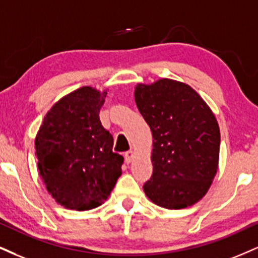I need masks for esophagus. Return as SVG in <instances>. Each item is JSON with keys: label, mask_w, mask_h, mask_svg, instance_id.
<instances>
[{"label": "esophagus", "mask_w": 258, "mask_h": 258, "mask_svg": "<svg viewBox=\"0 0 258 258\" xmlns=\"http://www.w3.org/2000/svg\"><path fill=\"white\" fill-rule=\"evenodd\" d=\"M133 157H135V151L130 150V151H127V153L125 154V160H126L127 163H131L132 160H133Z\"/></svg>", "instance_id": "obj_1"}]
</instances>
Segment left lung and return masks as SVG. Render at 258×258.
Here are the masks:
<instances>
[{
  "mask_svg": "<svg viewBox=\"0 0 258 258\" xmlns=\"http://www.w3.org/2000/svg\"><path fill=\"white\" fill-rule=\"evenodd\" d=\"M135 99L154 138L145 195L166 209L197 203L218 170L220 130L213 111L194 89L170 79L139 84Z\"/></svg>",
  "mask_w": 258,
  "mask_h": 258,
  "instance_id": "left-lung-1",
  "label": "left lung"
}]
</instances>
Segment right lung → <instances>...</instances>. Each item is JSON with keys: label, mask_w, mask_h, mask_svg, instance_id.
I'll list each match as a JSON object with an SVG mask.
<instances>
[{"label": "right lung", "mask_w": 258, "mask_h": 258, "mask_svg": "<svg viewBox=\"0 0 258 258\" xmlns=\"http://www.w3.org/2000/svg\"><path fill=\"white\" fill-rule=\"evenodd\" d=\"M105 95L84 86L64 96L48 111L36 137L39 174L67 209L99 207L121 175L123 157L113 151V136L98 116Z\"/></svg>", "instance_id": "right-lung-1"}]
</instances>
